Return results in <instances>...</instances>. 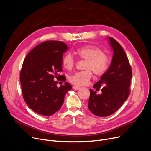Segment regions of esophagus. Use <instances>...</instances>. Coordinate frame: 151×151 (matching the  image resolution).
<instances>
[{
	"mask_svg": "<svg viewBox=\"0 0 151 151\" xmlns=\"http://www.w3.org/2000/svg\"><path fill=\"white\" fill-rule=\"evenodd\" d=\"M73 89H75V90H78V89H80V87L76 86H73Z\"/></svg>",
	"mask_w": 151,
	"mask_h": 151,
	"instance_id": "obj_1",
	"label": "esophagus"
}]
</instances>
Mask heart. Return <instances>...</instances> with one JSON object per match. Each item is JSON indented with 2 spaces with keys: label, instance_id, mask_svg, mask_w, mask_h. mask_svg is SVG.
<instances>
[{
  "label": "heart",
  "instance_id": "heart-1",
  "mask_svg": "<svg viewBox=\"0 0 151 151\" xmlns=\"http://www.w3.org/2000/svg\"><path fill=\"white\" fill-rule=\"evenodd\" d=\"M76 54L80 59L86 60L85 63L84 71L76 72L69 78V81L72 84L78 86H83L88 83L91 79L93 71L96 76H102L107 71L110 65L109 57L99 47L93 45H85L78 47ZM64 67L71 70L75 66V61L70 54H65L62 58Z\"/></svg>",
  "mask_w": 151,
  "mask_h": 151
}]
</instances>
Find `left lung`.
Returning a JSON list of instances; mask_svg holds the SVG:
<instances>
[{
  "instance_id": "obj_1",
  "label": "left lung",
  "mask_w": 151,
  "mask_h": 151,
  "mask_svg": "<svg viewBox=\"0 0 151 151\" xmlns=\"http://www.w3.org/2000/svg\"><path fill=\"white\" fill-rule=\"evenodd\" d=\"M114 50L112 61L108 70L93 86L96 90L102 88V94L90 91L88 108L98 116H107L115 113L129 95L132 70L122 45L115 39L109 37Z\"/></svg>"
}]
</instances>
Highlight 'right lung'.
Masks as SVG:
<instances>
[{"instance_id":"obj_1","label":"right lung","mask_w":151,"mask_h":151,"mask_svg":"<svg viewBox=\"0 0 151 151\" xmlns=\"http://www.w3.org/2000/svg\"><path fill=\"white\" fill-rule=\"evenodd\" d=\"M68 49L62 41H47L36 45L24 58L20 72L23 99L38 114L50 116L55 113L72 88L67 82L57 86L58 83L66 80L58 73L62 71L63 54Z\"/></svg>"}]
</instances>
